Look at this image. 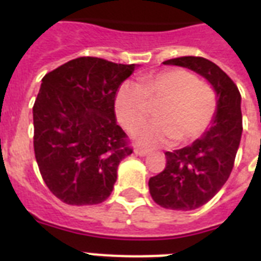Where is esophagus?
I'll return each instance as SVG.
<instances>
[{"label":"esophagus","instance_id":"1","mask_svg":"<svg viewBox=\"0 0 261 261\" xmlns=\"http://www.w3.org/2000/svg\"><path fill=\"white\" fill-rule=\"evenodd\" d=\"M134 153L137 155H139V157H145V155L149 154V150H146V149H142V147H135Z\"/></svg>","mask_w":261,"mask_h":261}]
</instances>
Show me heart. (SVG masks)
Returning <instances> with one entry per match:
<instances>
[{"instance_id": "b5f03b06", "label": "heart", "mask_w": 261, "mask_h": 261, "mask_svg": "<svg viewBox=\"0 0 261 261\" xmlns=\"http://www.w3.org/2000/svg\"><path fill=\"white\" fill-rule=\"evenodd\" d=\"M158 106V120L133 133L145 147H159L174 139L188 143L207 130L217 112V94L182 69H171L143 77L138 85L123 84L115 96V112L127 131H134Z\"/></svg>"}]
</instances>
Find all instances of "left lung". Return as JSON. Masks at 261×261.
<instances>
[{
  "label": "left lung",
  "mask_w": 261,
  "mask_h": 261,
  "mask_svg": "<svg viewBox=\"0 0 261 261\" xmlns=\"http://www.w3.org/2000/svg\"><path fill=\"white\" fill-rule=\"evenodd\" d=\"M164 65L187 67L208 81L217 94V112L199 139L167 151V165L149 180L153 200L164 208L195 210L206 204L230 176L243 134L241 94L230 77L202 57H181Z\"/></svg>",
  "instance_id": "left-lung-1"
}]
</instances>
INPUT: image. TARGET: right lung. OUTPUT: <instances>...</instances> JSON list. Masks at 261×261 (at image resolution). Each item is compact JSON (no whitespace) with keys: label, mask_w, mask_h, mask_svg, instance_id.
<instances>
[{"label":"right lung","mask_w":261,"mask_h":261,"mask_svg":"<svg viewBox=\"0 0 261 261\" xmlns=\"http://www.w3.org/2000/svg\"><path fill=\"white\" fill-rule=\"evenodd\" d=\"M138 66L80 57L43 77L32 110L35 157L63 203L98 204L114 190L119 164L133 153L115 96Z\"/></svg>","instance_id":"1"}]
</instances>
